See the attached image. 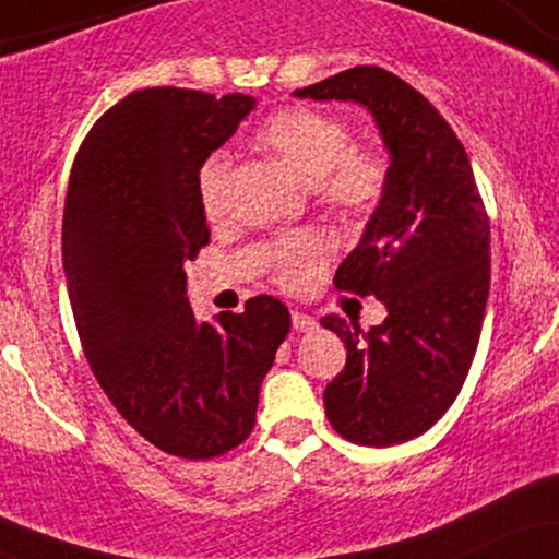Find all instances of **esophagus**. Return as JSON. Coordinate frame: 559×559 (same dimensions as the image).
<instances>
[{
    "instance_id": "1",
    "label": "esophagus",
    "mask_w": 559,
    "mask_h": 559,
    "mask_svg": "<svg viewBox=\"0 0 559 559\" xmlns=\"http://www.w3.org/2000/svg\"><path fill=\"white\" fill-rule=\"evenodd\" d=\"M292 325H294V331H299V333L316 331V329H318V320L312 318V316H307V312L294 310V312H292Z\"/></svg>"
}]
</instances>
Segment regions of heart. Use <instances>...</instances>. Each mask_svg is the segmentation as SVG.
Wrapping results in <instances>:
<instances>
[{
	"mask_svg": "<svg viewBox=\"0 0 559 559\" xmlns=\"http://www.w3.org/2000/svg\"><path fill=\"white\" fill-rule=\"evenodd\" d=\"M260 150L316 183L318 197L344 215H368L389 186V159L376 146L352 144V128L336 115L316 107H286L262 123ZM228 157L215 152L199 168V199L204 213L217 217L226 204ZM331 260V241L320 230H299L275 243L273 275L288 292L316 284Z\"/></svg>",
	"mask_w": 559,
	"mask_h": 559,
	"instance_id": "1",
	"label": "heart"
}]
</instances>
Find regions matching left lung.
<instances>
[{
	"label": "left lung",
	"instance_id": "8db88e82",
	"mask_svg": "<svg viewBox=\"0 0 559 559\" xmlns=\"http://www.w3.org/2000/svg\"><path fill=\"white\" fill-rule=\"evenodd\" d=\"M294 96L368 107L389 150L386 191L333 278L342 292L373 294L389 316L370 331L338 316L320 320L346 346L323 402L344 439L402 444L447 413L471 370L489 299V215L465 146L394 73L357 66Z\"/></svg>",
	"mask_w": 559,
	"mask_h": 559
}]
</instances>
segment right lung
Listing matches in <instances>:
<instances>
[{"label":"right lung","mask_w":559,"mask_h":559,"mask_svg":"<svg viewBox=\"0 0 559 559\" xmlns=\"http://www.w3.org/2000/svg\"><path fill=\"white\" fill-rule=\"evenodd\" d=\"M252 110L247 94L141 88L96 120L70 170L62 267L86 360L128 426L186 460L252 433L292 329L267 294L215 323L186 299L183 262L210 243L199 168Z\"/></svg>","instance_id":"right-lung-1"}]
</instances>
